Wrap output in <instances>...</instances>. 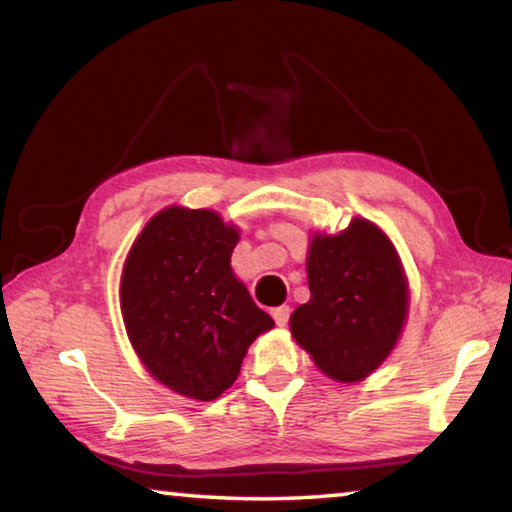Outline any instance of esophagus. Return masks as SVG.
Instances as JSON below:
<instances>
[{"mask_svg":"<svg viewBox=\"0 0 512 512\" xmlns=\"http://www.w3.org/2000/svg\"><path fill=\"white\" fill-rule=\"evenodd\" d=\"M271 313H273V320L277 327H286L288 318H291V309H288V306H277V309H273Z\"/></svg>","mask_w":512,"mask_h":512,"instance_id":"obj_1","label":"esophagus"}]
</instances>
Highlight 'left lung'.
Masks as SVG:
<instances>
[{
	"label": "left lung",
	"mask_w": 512,
	"mask_h": 512,
	"mask_svg": "<svg viewBox=\"0 0 512 512\" xmlns=\"http://www.w3.org/2000/svg\"><path fill=\"white\" fill-rule=\"evenodd\" d=\"M311 300L291 315V333L324 374L369 376L401 336L407 284L385 232L353 219L340 235H318L306 259Z\"/></svg>",
	"instance_id": "1"
}]
</instances>
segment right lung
Returning a JSON list of instances; mask_svg holds the SVG:
<instances>
[{"label":"right lung","instance_id":"1","mask_svg":"<svg viewBox=\"0 0 512 512\" xmlns=\"http://www.w3.org/2000/svg\"><path fill=\"white\" fill-rule=\"evenodd\" d=\"M239 232L217 212L167 208L138 235L120 277L127 336L176 394L212 401L235 383L273 318L230 268Z\"/></svg>","mask_w":512,"mask_h":512}]
</instances>
